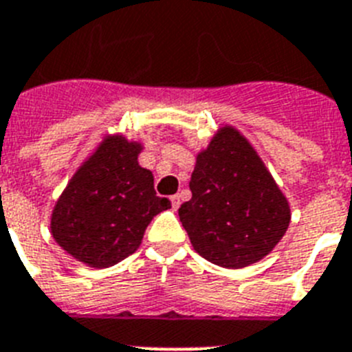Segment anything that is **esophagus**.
I'll return each mask as SVG.
<instances>
[{
    "mask_svg": "<svg viewBox=\"0 0 352 352\" xmlns=\"http://www.w3.org/2000/svg\"><path fill=\"white\" fill-rule=\"evenodd\" d=\"M170 200H172V207H173V209H179V206H180V197H179V195H173V197L172 198H170Z\"/></svg>",
    "mask_w": 352,
    "mask_h": 352,
    "instance_id": "obj_1",
    "label": "esophagus"
}]
</instances>
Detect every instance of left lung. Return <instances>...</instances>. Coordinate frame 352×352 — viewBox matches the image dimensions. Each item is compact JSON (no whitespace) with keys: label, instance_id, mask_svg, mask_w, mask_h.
<instances>
[{"label":"left lung","instance_id":"obj_1","mask_svg":"<svg viewBox=\"0 0 352 352\" xmlns=\"http://www.w3.org/2000/svg\"><path fill=\"white\" fill-rule=\"evenodd\" d=\"M179 209L198 255L221 267L261 261L289 228L290 209L271 173L234 127H223L200 152Z\"/></svg>","mask_w":352,"mask_h":352}]
</instances>
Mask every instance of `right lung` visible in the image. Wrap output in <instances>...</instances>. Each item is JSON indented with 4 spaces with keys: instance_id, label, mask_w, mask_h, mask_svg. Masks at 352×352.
Segmentation results:
<instances>
[{
    "instance_id": "obj_1",
    "label": "right lung",
    "mask_w": 352,
    "mask_h": 352,
    "mask_svg": "<svg viewBox=\"0 0 352 352\" xmlns=\"http://www.w3.org/2000/svg\"><path fill=\"white\" fill-rule=\"evenodd\" d=\"M140 145L108 138L79 168L56 201L53 237L91 267H109L133 255L155 214L172 207L157 197L152 172L138 164Z\"/></svg>"
}]
</instances>
